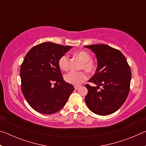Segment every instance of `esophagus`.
<instances>
[{
	"instance_id": "obj_1",
	"label": "esophagus",
	"mask_w": 146,
	"mask_h": 146,
	"mask_svg": "<svg viewBox=\"0 0 146 146\" xmlns=\"http://www.w3.org/2000/svg\"><path fill=\"white\" fill-rule=\"evenodd\" d=\"M79 88H80V86H74V88H75V90H77Z\"/></svg>"
}]
</instances>
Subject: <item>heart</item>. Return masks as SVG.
Instances as JSON below:
<instances>
[{"mask_svg":"<svg viewBox=\"0 0 146 146\" xmlns=\"http://www.w3.org/2000/svg\"><path fill=\"white\" fill-rule=\"evenodd\" d=\"M74 55L78 57L82 61L80 69L84 70L86 72L93 73L97 69V66L95 62L91 60V54L84 50L78 51L74 53ZM70 59L66 54L62 55L58 60V66L59 68L62 71H68L69 69ZM87 79V75L84 71H80L78 72L71 71L65 75L64 80L66 82L73 85H79Z\"/></svg>","mask_w":146,"mask_h":146,"instance_id":"obj_1","label":"heart"}]
</instances>
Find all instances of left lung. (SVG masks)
I'll return each mask as SVG.
<instances>
[{
	"label": "left lung",
	"instance_id": "left-lung-1",
	"mask_svg": "<svg viewBox=\"0 0 146 146\" xmlns=\"http://www.w3.org/2000/svg\"><path fill=\"white\" fill-rule=\"evenodd\" d=\"M96 55L98 67L89 80L97 87L86 84L85 102L93 113L108 115L119 109L129 92L131 72L126 58L119 50L106 44L85 46ZM100 86L102 88L98 90Z\"/></svg>",
	"mask_w": 146,
	"mask_h": 146
}]
</instances>
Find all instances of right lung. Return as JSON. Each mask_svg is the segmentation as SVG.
Masks as SVG:
<instances>
[{"mask_svg":"<svg viewBox=\"0 0 146 146\" xmlns=\"http://www.w3.org/2000/svg\"><path fill=\"white\" fill-rule=\"evenodd\" d=\"M71 48L44 42L32 48L24 57L20 71L22 92L36 111L46 115L56 113L73 91V86L64 80L58 66V58Z\"/></svg>","mask_w":146,"mask_h":146,"instance_id":"obj_1","label":"right lung"}]
</instances>
